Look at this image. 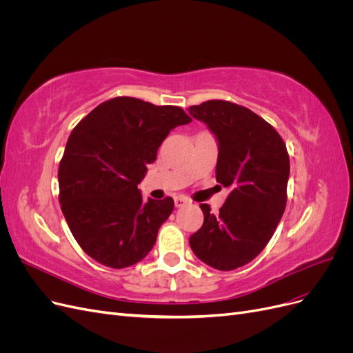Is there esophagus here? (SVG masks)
<instances>
[{
  "mask_svg": "<svg viewBox=\"0 0 353 353\" xmlns=\"http://www.w3.org/2000/svg\"><path fill=\"white\" fill-rule=\"evenodd\" d=\"M174 203H175V208H184V206L190 205V200L187 197L179 196V197L174 199Z\"/></svg>",
  "mask_w": 353,
  "mask_h": 353,
  "instance_id": "1",
  "label": "esophagus"
}]
</instances>
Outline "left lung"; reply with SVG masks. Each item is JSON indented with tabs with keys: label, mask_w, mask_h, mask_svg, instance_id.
I'll list each match as a JSON object with an SVG mask.
<instances>
[{
	"label": "left lung",
	"mask_w": 353,
	"mask_h": 353,
	"mask_svg": "<svg viewBox=\"0 0 353 353\" xmlns=\"http://www.w3.org/2000/svg\"><path fill=\"white\" fill-rule=\"evenodd\" d=\"M188 112L216 135V181L231 190L216 215L201 203L205 221L190 245L212 268L237 270L265 249L285 210L287 147L271 123L244 105L209 100Z\"/></svg>",
	"instance_id": "1"
}]
</instances>
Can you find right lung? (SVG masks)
Here are the masks:
<instances>
[{
  "label": "right lung",
  "instance_id": "1",
  "mask_svg": "<svg viewBox=\"0 0 353 353\" xmlns=\"http://www.w3.org/2000/svg\"><path fill=\"white\" fill-rule=\"evenodd\" d=\"M188 122L178 105L114 97L73 128L59 165V200L90 258L122 270L153 249L174 200L143 201L138 184L170 130Z\"/></svg>",
  "mask_w": 353,
  "mask_h": 353
}]
</instances>
